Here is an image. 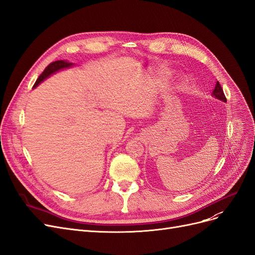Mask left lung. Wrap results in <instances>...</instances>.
<instances>
[{
	"label": "left lung",
	"mask_w": 255,
	"mask_h": 255,
	"mask_svg": "<svg viewBox=\"0 0 255 255\" xmlns=\"http://www.w3.org/2000/svg\"><path fill=\"white\" fill-rule=\"evenodd\" d=\"M212 97H214L215 99H218L220 101H223V102H227V100H226V97L224 94V91H223V88L221 87V84L219 83V81L216 82V85L215 87L213 89V92H212Z\"/></svg>",
	"instance_id": "obj_1"
}]
</instances>
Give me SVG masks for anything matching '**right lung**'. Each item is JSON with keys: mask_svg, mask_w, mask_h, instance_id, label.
I'll return each mask as SVG.
<instances>
[{"mask_svg": "<svg viewBox=\"0 0 255 255\" xmlns=\"http://www.w3.org/2000/svg\"><path fill=\"white\" fill-rule=\"evenodd\" d=\"M71 66H73L72 63H69L67 61H55V62H52L50 63L47 67L45 68V70L42 72V74L40 75L39 78H37V80L35 81L34 85H33V88H35L36 86H39V85L44 81L46 80L47 78H49L51 74L58 72L62 69H65V68H70Z\"/></svg>", "mask_w": 255, "mask_h": 255, "instance_id": "obj_1", "label": "right lung"}]
</instances>
